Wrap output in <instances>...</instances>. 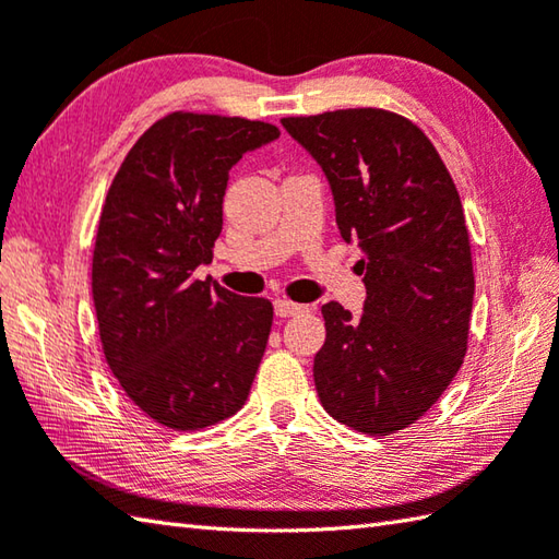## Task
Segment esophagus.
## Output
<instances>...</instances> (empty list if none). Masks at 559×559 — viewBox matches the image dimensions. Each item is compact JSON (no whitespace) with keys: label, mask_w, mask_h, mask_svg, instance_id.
Listing matches in <instances>:
<instances>
[{"label":"esophagus","mask_w":559,"mask_h":559,"mask_svg":"<svg viewBox=\"0 0 559 559\" xmlns=\"http://www.w3.org/2000/svg\"><path fill=\"white\" fill-rule=\"evenodd\" d=\"M305 305H298V302H290V300H273V312H276L278 317H295V314H302Z\"/></svg>","instance_id":"esophagus-1"}]
</instances>
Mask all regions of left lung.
<instances>
[{
  "label": "left lung",
  "instance_id": "8db88e82",
  "mask_svg": "<svg viewBox=\"0 0 559 559\" xmlns=\"http://www.w3.org/2000/svg\"><path fill=\"white\" fill-rule=\"evenodd\" d=\"M281 123L326 174L338 233L364 251V314L322 305L317 395L356 431L407 429L467 352L475 273L461 195L431 140L400 114L342 108Z\"/></svg>",
  "mask_w": 559,
  "mask_h": 559
}]
</instances>
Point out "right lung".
<instances>
[{
    "label": "right lung",
    "mask_w": 559,
    "mask_h": 559,
    "mask_svg": "<svg viewBox=\"0 0 559 559\" xmlns=\"http://www.w3.org/2000/svg\"><path fill=\"white\" fill-rule=\"evenodd\" d=\"M264 120L174 111L126 155L106 193L92 295L108 368L162 426L195 431L242 409L273 305L193 271L213 261L229 169L276 140Z\"/></svg>",
    "instance_id": "right-lung-1"
}]
</instances>
